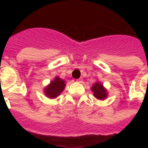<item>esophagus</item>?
Returning <instances> with one entry per match:
<instances>
[{
  "label": "esophagus",
  "mask_w": 148,
  "mask_h": 148,
  "mask_svg": "<svg viewBox=\"0 0 148 148\" xmlns=\"http://www.w3.org/2000/svg\"><path fill=\"white\" fill-rule=\"evenodd\" d=\"M77 82H82V78H79V79H77Z\"/></svg>",
  "instance_id": "obj_1"
}]
</instances>
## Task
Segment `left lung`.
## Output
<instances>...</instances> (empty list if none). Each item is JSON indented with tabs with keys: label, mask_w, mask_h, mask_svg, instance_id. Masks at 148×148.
I'll return each mask as SVG.
<instances>
[{
	"label": "left lung",
	"mask_w": 148,
	"mask_h": 148,
	"mask_svg": "<svg viewBox=\"0 0 148 148\" xmlns=\"http://www.w3.org/2000/svg\"><path fill=\"white\" fill-rule=\"evenodd\" d=\"M91 90L93 91V96L97 99L105 100L108 96L107 90L104 88L102 84L100 83L99 82H97L96 83L93 84V86L91 88Z\"/></svg>",
	"instance_id": "obj_1"
}]
</instances>
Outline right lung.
Here are the masks:
<instances>
[{"instance_id": "right-lung-1", "label": "right lung", "mask_w": 148, "mask_h": 148, "mask_svg": "<svg viewBox=\"0 0 148 148\" xmlns=\"http://www.w3.org/2000/svg\"><path fill=\"white\" fill-rule=\"evenodd\" d=\"M66 84L65 81L61 79L59 77H55V79L51 81L47 86L44 89V93L49 98H55L60 95L63 91Z\"/></svg>"}]
</instances>
